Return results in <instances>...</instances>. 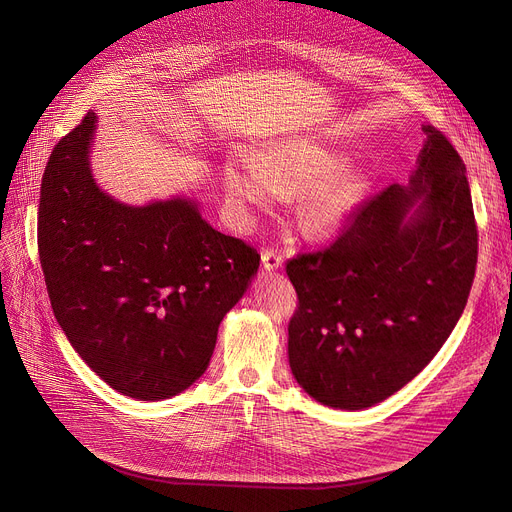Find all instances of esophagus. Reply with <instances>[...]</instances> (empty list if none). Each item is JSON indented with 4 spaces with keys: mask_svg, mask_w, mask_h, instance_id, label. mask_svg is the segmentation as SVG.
<instances>
[{
    "mask_svg": "<svg viewBox=\"0 0 512 512\" xmlns=\"http://www.w3.org/2000/svg\"><path fill=\"white\" fill-rule=\"evenodd\" d=\"M261 261H263V267L267 272H276V270H280L282 263H284V255L274 251V249H263Z\"/></svg>",
    "mask_w": 512,
    "mask_h": 512,
    "instance_id": "obj_1",
    "label": "esophagus"
}]
</instances>
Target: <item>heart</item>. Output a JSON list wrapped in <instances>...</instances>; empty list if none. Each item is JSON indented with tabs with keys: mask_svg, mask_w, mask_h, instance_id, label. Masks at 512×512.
I'll use <instances>...</instances> for the list:
<instances>
[{
	"mask_svg": "<svg viewBox=\"0 0 512 512\" xmlns=\"http://www.w3.org/2000/svg\"><path fill=\"white\" fill-rule=\"evenodd\" d=\"M340 164L342 159L330 149L309 139H292L253 161L230 164L224 186L240 209L299 193L294 205L299 226L313 238H328L351 222L367 188L359 170Z\"/></svg>",
	"mask_w": 512,
	"mask_h": 512,
	"instance_id": "heart-1",
	"label": "heart"
}]
</instances>
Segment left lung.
I'll return each mask as SVG.
<instances>
[{
  "label": "left lung",
  "mask_w": 512,
  "mask_h": 512,
  "mask_svg": "<svg viewBox=\"0 0 512 512\" xmlns=\"http://www.w3.org/2000/svg\"><path fill=\"white\" fill-rule=\"evenodd\" d=\"M423 132L411 186L390 184L357 207L330 247L286 263L299 297L290 369L321 405L359 411L398 392L436 357L467 305L477 265L467 168L438 128Z\"/></svg>",
  "instance_id": "left-lung-1"
}]
</instances>
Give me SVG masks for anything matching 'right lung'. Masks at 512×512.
Instances as JSON below:
<instances>
[{
  "instance_id": "add662e5",
  "label": "right lung",
  "mask_w": 512,
  "mask_h": 512,
  "mask_svg": "<svg viewBox=\"0 0 512 512\" xmlns=\"http://www.w3.org/2000/svg\"><path fill=\"white\" fill-rule=\"evenodd\" d=\"M87 112L53 147L41 180L37 245L53 315L114 390L161 400L205 373L224 315L259 253L213 230L188 199L130 207L95 184Z\"/></svg>"
}]
</instances>
